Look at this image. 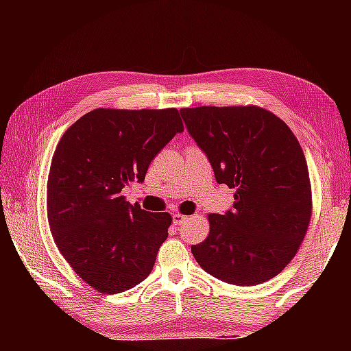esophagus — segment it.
<instances>
[{
    "label": "esophagus",
    "instance_id": "1",
    "mask_svg": "<svg viewBox=\"0 0 351 351\" xmlns=\"http://www.w3.org/2000/svg\"><path fill=\"white\" fill-rule=\"evenodd\" d=\"M187 221V217L182 215V213H173V223L175 224H182Z\"/></svg>",
    "mask_w": 351,
    "mask_h": 351
}]
</instances>
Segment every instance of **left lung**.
Here are the masks:
<instances>
[{
	"label": "left lung",
	"mask_w": 351,
	"mask_h": 351,
	"mask_svg": "<svg viewBox=\"0 0 351 351\" xmlns=\"http://www.w3.org/2000/svg\"><path fill=\"white\" fill-rule=\"evenodd\" d=\"M217 182L235 189L234 210L209 213V235L192 254L218 280L251 287L280 274L310 226L304 150L274 112L255 105L181 108Z\"/></svg>",
	"instance_id": "left-lung-1"
}]
</instances>
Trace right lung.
<instances>
[{
	"instance_id": "add662e5",
	"label": "right lung",
	"mask_w": 351,
	"mask_h": 351,
	"mask_svg": "<svg viewBox=\"0 0 351 351\" xmlns=\"http://www.w3.org/2000/svg\"><path fill=\"white\" fill-rule=\"evenodd\" d=\"M181 132L176 108H96L58 141L47 221L63 258L99 293H122L150 276L171 215L130 204L122 189L144 181L154 156Z\"/></svg>"
}]
</instances>
